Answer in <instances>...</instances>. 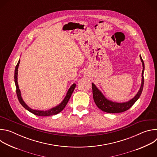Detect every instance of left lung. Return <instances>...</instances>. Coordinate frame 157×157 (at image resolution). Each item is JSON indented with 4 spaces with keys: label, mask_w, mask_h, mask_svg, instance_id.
Segmentation results:
<instances>
[{
    "label": "left lung",
    "mask_w": 157,
    "mask_h": 157,
    "mask_svg": "<svg viewBox=\"0 0 157 157\" xmlns=\"http://www.w3.org/2000/svg\"><path fill=\"white\" fill-rule=\"evenodd\" d=\"M140 60L142 63L143 70L142 73V82L141 86L139 89L138 93L130 100L124 102H117L112 101L107 99L102 92L96 87V86L93 82L92 88H93V99L96 105L102 111L105 112L107 113H120L122 112L126 111L129 109L140 98L142 92L143 91L144 84V72L145 70L144 62L142 58L141 55H140Z\"/></svg>",
    "instance_id": "obj_1"
}]
</instances>
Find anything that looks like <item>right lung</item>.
<instances>
[{"mask_svg":"<svg viewBox=\"0 0 157 157\" xmlns=\"http://www.w3.org/2000/svg\"><path fill=\"white\" fill-rule=\"evenodd\" d=\"M20 59L18 61V63L15 67V74H14V81H15V86H16V93H17V98L18 99L20 102V103L21 104V105L23 106L25 109H26L27 110H29V112H30L31 113L36 115V116H53L55 114H58L59 113H60L61 111L63 110V109L65 107V106L66 105L67 103H68L69 99H70L71 94H73L75 87H76V84H73L69 88V89L68 90V92H67L64 99L62 101V102L59 104L58 105L49 109V110H36V109H33L32 108H30L23 100L21 95V92L20 90L19 89V87H18V82H17V79H18V66L20 64Z\"/></svg>","mask_w":157,"mask_h":157,"instance_id":"1","label":"right lung"}]
</instances>
